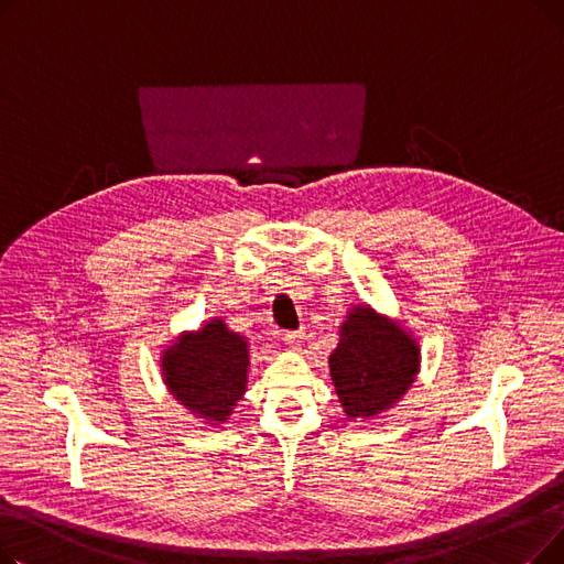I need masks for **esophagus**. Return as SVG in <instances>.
<instances>
[{"mask_svg":"<svg viewBox=\"0 0 564 564\" xmlns=\"http://www.w3.org/2000/svg\"><path fill=\"white\" fill-rule=\"evenodd\" d=\"M304 336H306L304 332H288V334H285V345H288L290 349H297V351H300V349L304 347Z\"/></svg>","mask_w":564,"mask_h":564,"instance_id":"esophagus-1","label":"esophagus"}]
</instances>
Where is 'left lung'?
I'll return each instance as SVG.
<instances>
[{
  "instance_id": "left-lung-1",
  "label": "left lung",
  "mask_w": 564,
  "mask_h": 564,
  "mask_svg": "<svg viewBox=\"0 0 564 564\" xmlns=\"http://www.w3.org/2000/svg\"><path fill=\"white\" fill-rule=\"evenodd\" d=\"M421 372L419 338L370 304H349L329 357V375L349 423L393 409Z\"/></svg>"
}]
</instances>
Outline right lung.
Returning <instances> with one entry per match:
<instances>
[{"label": "right lung", "instance_id": "1", "mask_svg": "<svg viewBox=\"0 0 564 564\" xmlns=\"http://www.w3.org/2000/svg\"><path fill=\"white\" fill-rule=\"evenodd\" d=\"M251 340L232 332L224 317L177 334L160 354V375L169 395L198 423L221 427L247 393Z\"/></svg>", "mask_w": 564, "mask_h": 564}]
</instances>
